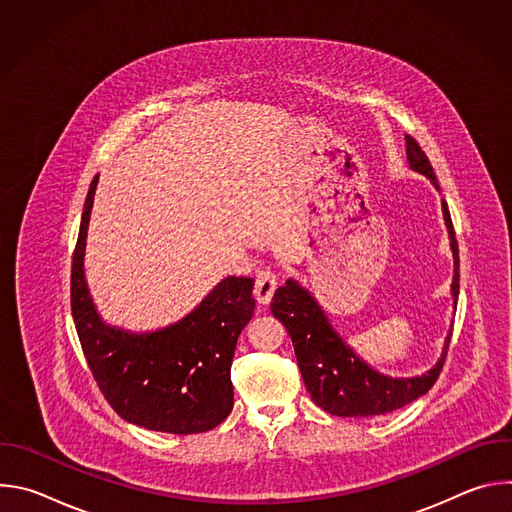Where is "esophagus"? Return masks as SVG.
Instances as JSON below:
<instances>
[{
    "label": "esophagus",
    "mask_w": 512,
    "mask_h": 512,
    "mask_svg": "<svg viewBox=\"0 0 512 512\" xmlns=\"http://www.w3.org/2000/svg\"><path fill=\"white\" fill-rule=\"evenodd\" d=\"M275 287H277L275 275L269 269L259 271V275L255 279V289H253V296H255L259 306H267L271 302V296H273Z\"/></svg>",
    "instance_id": "esophagus-1"
}]
</instances>
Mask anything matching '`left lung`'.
<instances>
[{"label": "left lung", "mask_w": 512, "mask_h": 512, "mask_svg": "<svg viewBox=\"0 0 512 512\" xmlns=\"http://www.w3.org/2000/svg\"><path fill=\"white\" fill-rule=\"evenodd\" d=\"M405 141L409 168L425 176L435 186V190H440L437 176L425 152L413 137L405 135ZM442 212L448 229L450 251L454 257L450 294L456 310L460 294V257L446 200H442ZM271 314L285 326L291 342H294L298 367L302 371L306 389L312 395V401L326 413L338 417L385 415L425 395L437 377H440L452 338L450 326L442 356L437 358L429 371L415 377H391L371 367L367 360L354 352V348L332 326L328 314L312 296V291L298 279L289 277L285 285L277 287L271 302Z\"/></svg>", "instance_id": "8db88e82"}]
</instances>
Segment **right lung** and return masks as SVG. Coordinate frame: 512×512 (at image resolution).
I'll return each mask as SVG.
<instances>
[{
  "instance_id": "add662e5",
  "label": "right lung",
  "mask_w": 512,
  "mask_h": 512,
  "mask_svg": "<svg viewBox=\"0 0 512 512\" xmlns=\"http://www.w3.org/2000/svg\"><path fill=\"white\" fill-rule=\"evenodd\" d=\"M93 178L72 255L70 306L93 377L125 421L164 433H200L233 409L231 364L255 310L251 277L218 281L184 318L158 330H127L99 314L85 277Z\"/></svg>"
}]
</instances>
